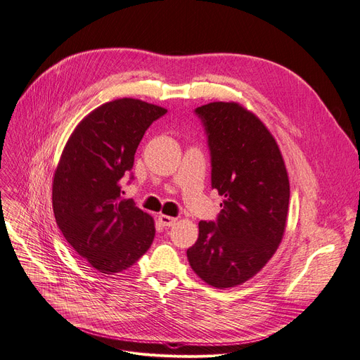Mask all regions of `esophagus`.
<instances>
[{
    "instance_id": "1",
    "label": "esophagus",
    "mask_w": 360,
    "mask_h": 360,
    "mask_svg": "<svg viewBox=\"0 0 360 360\" xmlns=\"http://www.w3.org/2000/svg\"><path fill=\"white\" fill-rule=\"evenodd\" d=\"M158 221L160 224L163 225V227H172V225H175L176 222V218H172V217H167V215H158Z\"/></svg>"
}]
</instances>
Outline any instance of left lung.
<instances>
[{
	"label": "left lung",
	"mask_w": 360,
	"mask_h": 360,
	"mask_svg": "<svg viewBox=\"0 0 360 360\" xmlns=\"http://www.w3.org/2000/svg\"><path fill=\"white\" fill-rule=\"evenodd\" d=\"M207 136L212 188L224 197L217 221L198 222L187 250L194 273L214 288L254 277L281 245L289 179L281 150L261 120L236 102L194 110Z\"/></svg>",
	"instance_id": "left-lung-1"
}]
</instances>
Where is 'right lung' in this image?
<instances>
[{
	"instance_id": "1",
	"label": "right lung",
	"mask_w": 360,
	"mask_h": 360,
	"mask_svg": "<svg viewBox=\"0 0 360 360\" xmlns=\"http://www.w3.org/2000/svg\"><path fill=\"white\" fill-rule=\"evenodd\" d=\"M167 110L139 99L106 102L82 120L53 179V212L77 254L103 274L127 270L154 240L153 218L122 197L141 139Z\"/></svg>"
}]
</instances>
